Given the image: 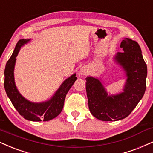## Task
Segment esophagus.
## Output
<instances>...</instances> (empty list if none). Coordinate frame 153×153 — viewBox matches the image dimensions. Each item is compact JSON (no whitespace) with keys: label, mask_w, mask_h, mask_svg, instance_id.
I'll return each mask as SVG.
<instances>
[{"label":"esophagus","mask_w":153,"mask_h":153,"mask_svg":"<svg viewBox=\"0 0 153 153\" xmlns=\"http://www.w3.org/2000/svg\"><path fill=\"white\" fill-rule=\"evenodd\" d=\"M80 74H82V75H87L88 74V71L86 69H84V68H82V69H81V71H80Z\"/></svg>","instance_id":"1"}]
</instances>
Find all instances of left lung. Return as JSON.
Here are the masks:
<instances>
[{"instance_id": "1", "label": "left lung", "mask_w": 153, "mask_h": 153, "mask_svg": "<svg viewBox=\"0 0 153 153\" xmlns=\"http://www.w3.org/2000/svg\"><path fill=\"white\" fill-rule=\"evenodd\" d=\"M120 48L124 52L117 53L115 60L123 66L128 76L123 93L108 96L97 79L92 77L85 78L90 111L95 117L102 121H116L128 117L138 104L146 89L148 70L139 44L126 38Z\"/></svg>"}]
</instances>
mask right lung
Returning a JSON list of instances; mask_svg holds the SVG:
<instances>
[{
    "label": "right lung",
    "mask_w": 153,
    "mask_h": 153,
    "mask_svg": "<svg viewBox=\"0 0 153 153\" xmlns=\"http://www.w3.org/2000/svg\"><path fill=\"white\" fill-rule=\"evenodd\" d=\"M27 41L29 40H20L16 44L11 57L7 62L4 71V88L13 105L24 118L31 121H48L55 118L61 113L66 95L77 80V77L75 73L65 80L54 96L47 102L33 103L25 100L16 87L13 70L18 51L22 45L26 43Z\"/></svg>",
    "instance_id": "1"
}]
</instances>
